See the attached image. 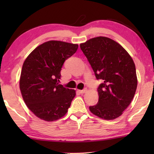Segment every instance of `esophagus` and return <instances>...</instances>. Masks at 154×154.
I'll use <instances>...</instances> for the list:
<instances>
[{"mask_svg": "<svg viewBox=\"0 0 154 154\" xmlns=\"http://www.w3.org/2000/svg\"><path fill=\"white\" fill-rule=\"evenodd\" d=\"M86 91H87V89H86V88H84V89H83V90H79V93H81V94H83V93H85V92H86Z\"/></svg>", "mask_w": 154, "mask_h": 154, "instance_id": "esophagus-1", "label": "esophagus"}]
</instances>
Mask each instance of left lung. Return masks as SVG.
Listing matches in <instances>:
<instances>
[{"label": "left lung", "instance_id": "8db88e82", "mask_svg": "<svg viewBox=\"0 0 154 154\" xmlns=\"http://www.w3.org/2000/svg\"><path fill=\"white\" fill-rule=\"evenodd\" d=\"M80 48L103 83L98 87V102L90 110L99 118L110 120L118 118L131 103L137 87L133 60L123 47L105 36L80 44Z\"/></svg>", "mask_w": 154, "mask_h": 154}]
</instances>
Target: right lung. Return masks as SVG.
<instances>
[{
    "label": "right lung",
    "mask_w": 154,
    "mask_h": 154,
    "mask_svg": "<svg viewBox=\"0 0 154 154\" xmlns=\"http://www.w3.org/2000/svg\"><path fill=\"white\" fill-rule=\"evenodd\" d=\"M78 49L77 44L49 41L31 52L23 64L20 88L28 109L43 120L52 122L67 113L75 90L59 84L64 62Z\"/></svg>",
    "instance_id": "add662e5"
}]
</instances>
